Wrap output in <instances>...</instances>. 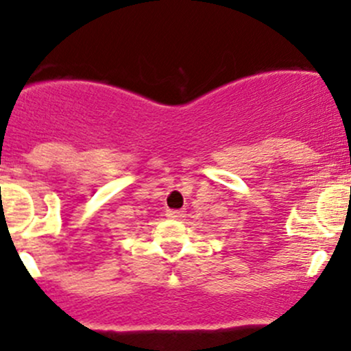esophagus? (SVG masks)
<instances>
[{"label":"esophagus","mask_w":351,"mask_h":351,"mask_svg":"<svg viewBox=\"0 0 351 351\" xmlns=\"http://www.w3.org/2000/svg\"><path fill=\"white\" fill-rule=\"evenodd\" d=\"M169 219H182L185 215V210H168L166 212Z\"/></svg>","instance_id":"34e87169"}]
</instances>
